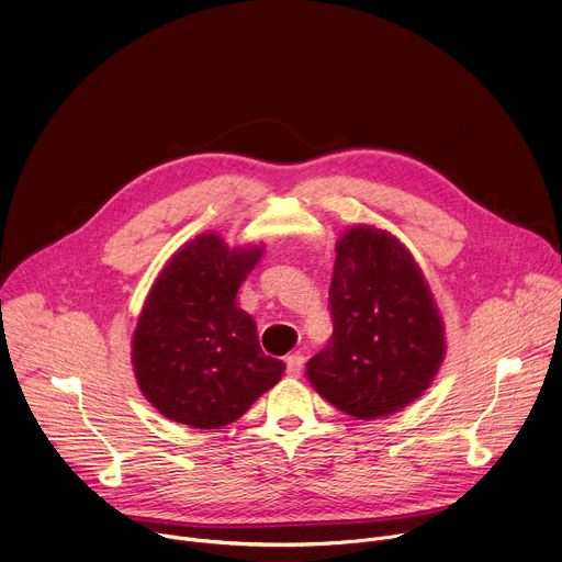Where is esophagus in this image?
I'll list each match as a JSON object with an SVG mask.
<instances>
[{
	"instance_id": "34e87169",
	"label": "esophagus",
	"mask_w": 562,
	"mask_h": 562,
	"mask_svg": "<svg viewBox=\"0 0 562 562\" xmlns=\"http://www.w3.org/2000/svg\"><path fill=\"white\" fill-rule=\"evenodd\" d=\"M302 367H304V356H300V353L286 356V373H289L291 378H300Z\"/></svg>"
}]
</instances>
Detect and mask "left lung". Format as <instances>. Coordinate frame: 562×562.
<instances>
[{
  "instance_id": "obj_1",
  "label": "left lung",
  "mask_w": 562,
  "mask_h": 562,
  "mask_svg": "<svg viewBox=\"0 0 562 562\" xmlns=\"http://www.w3.org/2000/svg\"><path fill=\"white\" fill-rule=\"evenodd\" d=\"M336 254L334 336L306 362V380L358 420L403 412L431 386L447 356L431 286L412 251L373 224L345 228Z\"/></svg>"
}]
</instances>
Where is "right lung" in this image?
<instances>
[{
  "instance_id": "add662e5",
  "label": "right lung",
  "mask_w": 562,
  "mask_h": 562,
  "mask_svg": "<svg viewBox=\"0 0 562 562\" xmlns=\"http://www.w3.org/2000/svg\"><path fill=\"white\" fill-rule=\"evenodd\" d=\"M262 256V243L228 247L206 231L157 273L133 331L131 364L142 395L165 418L220 429L280 382L284 362L260 349L256 319L237 306Z\"/></svg>"
}]
</instances>
